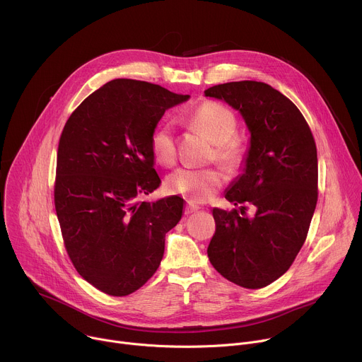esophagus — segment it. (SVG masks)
<instances>
[{"label":"esophagus","instance_id":"34e87169","mask_svg":"<svg viewBox=\"0 0 362 362\" xmlns=\"http://www.w3.org/2000/svg\"><path fill=\"white\" fill-rule=\"evenodd\" d=\"M200 208H199V206L197 204H193V203H187L186 204V208H185V214L186 215H190V214H193V212H197Z\"/></svg>","mask_w":362,"mask_h":362}]
</instances>
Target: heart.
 <instances>
[{
    "label": "heart",
    "mask_w": 362,
    "mask_h": 362,
    "mask_svg": "<svg viewBox=\"0 0 362 362\" xmlns=\"http://www.w3.org/2000/svg\"><path fill=\"white\" fill-rule=\"evenodd\" d=\"M192 124L200 130L214 144L212 158L228 169L236 168L243 156V146L235 137L236 119L233 113L215 101L202 105L190 117ZM150 150L153 159L163 168H170L176 160V140L173 127L162 123L150 136ZM223 183L218 170L179 169L166 180L170 193L186 197L190 203L208 202Z\"/></svg>",
    "instance_id": "1"
}]
</instances>
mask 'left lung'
Listing matches in <instances>:
<instances>
[{
    "label": "left lung",
    "mask_w": 362,
    "mask_h": 362,
    "mask_svg": "<svg viewBox=\"0 0 362 362\" xmlns=\"http://www.w3.org/2000/svg\"><path fill=\"white\" fill-rule=\"evenodd\" d=\"M238 110L249 147L225 197L238 209H214L216 232L208 256L228 281L264 288L282 276L300 250L318 200V158L302 113L261 81H232L204 90ZM252 204L255 215L244 211Z\"/></svg>",
    "instance_id": "left-lung-1"
}]
</instances>
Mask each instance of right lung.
<instances>
[{
	"mask_svg": "<svg viewBox=\"0 0 362 362\" xmlns=\"http://www.w3.org/2000/svg\"><path fill=\"white\" fill-rule=\"evenodd\" d=\"M158 84L116 78L91 93L59 143L56 212L77 272L94 288L126 296L158 271L183 199L139 202L160 186L150 136L165 112L189 100Z\"/></svg>",
	"mask_w": 362,
	"mask_h": 362,
	"instance_id": "add662e5",
	"label": "right lung"
}]
</instances>
